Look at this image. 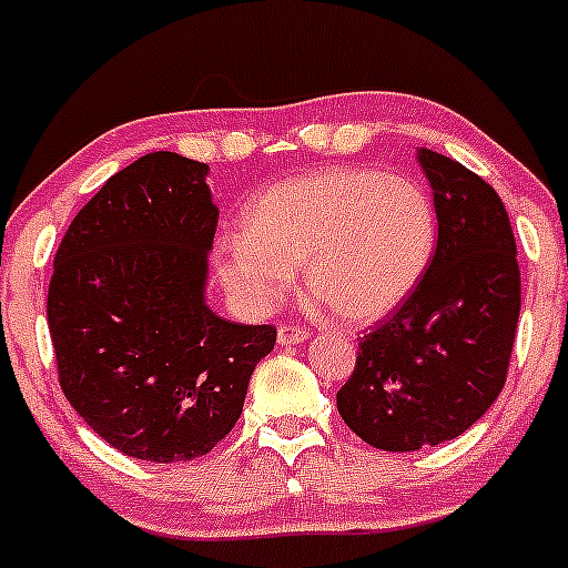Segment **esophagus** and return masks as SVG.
I'll list each match as a JSON object with an SVG mask.
<instances>
[{
    "instance_id": "1",
    "label": "esophagus",
    "mask_w": 568,
    "mask_h": 568,
    "mask_svg": "<svg viewBox=\"0 0 568 568\" xmlns=\"http://www.w3.org/2000/svg\"><path fill=\"white\" fill-rule=\"evenodd\" d=\"M308 338V331L301 325H282L278 327V344L282 346H292V344H303Z\"/></svg>"
}]
</instances>
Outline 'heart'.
I'll return each instance as SVG.
<instances>
[{
	"mask_svg": "<svg viewBox=\"0 0 568 568\" xmlns=\"http://www.w3.org/2000/svg\"><path fill=\"white\" fill-rule=\"evenodd\" d=\"M436 237V209L419 181L335 164L260 192L243 233L219 246L216 267L246 314L276 308L303 267L308 290L338 320L368 325L412 297Z\"/></svg>",
	"mask_w": 568,
	"mask_h": 568,
	"instance_id": "1",
	"label": "heart"
}]
</instances>
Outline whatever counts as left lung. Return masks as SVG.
Masks as SVG:
<instances>
[{"label":"left lung","mask_w":568,"mask_h":568,"mask_svg":"<svg viewBox=\"0 0 568 568\" xmlns=\"http://www.w3.org/2000/svg\"><path fill=\"white\" fill-rule=\"evenodd\" d=\"M438 237L412 297L363 335L335 395L344 423L371 447L414 453L453 442L504 389L520 320V265L496 189L419 149Z\"/></svg>","instance_id":"8db88e82"}]
</instances>
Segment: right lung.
<instances>
[{"instance_id":"1","label":"right lung","mask_w":568,"mask_h":568,"mask_svg":"<svg viewBox=\"0 0 568 568\" xmlns=\"http://www.w3.org/2000/svg\"><path fill=\"white\" fill-rule=\"evenodd\" d=\"M209 164L140 156L78 211L53 257L48 331L72 408L119 453L179 463L211 453L243 412L273 325L205 306L219 209Z\"/></svg>"}]
</instances>
